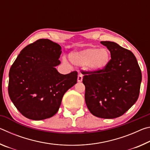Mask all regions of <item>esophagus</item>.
<instances>
[{"mask_svg":"<svg viewBox=\"0 0 150 150\" xmlns=\"http://www.w3.org/2000/svg\"><path fill=\"white\" fill-rule=\"evenodd\" d=\"M82 81H83V75H82V74L79 73L77 77V81L79 83H81V82H82Z\"/></svg>","mask_w":150,"mask_h":150,"instance_id":"1","label":"esophagus"}]
</instances>
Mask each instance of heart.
<instances>
[{
    "mask_svg": "<svg viewBox=\"0 0 150 150\" xmlns=\"http://www.w3.org/2000/svg\"><path fill=\"white\" fill-rule=\"evenodd\" d=\"M69 59L75 66H85L88 69L94 72L101 71L110 64L111 53L108 48L91 47L70 53ZM66 63V60H63Z\"/></svg>",
    "mask_w": 150,
    "mask_h": 150,
    "instance_id": "obj_1",
    "label": "heart"
}]
</instances>
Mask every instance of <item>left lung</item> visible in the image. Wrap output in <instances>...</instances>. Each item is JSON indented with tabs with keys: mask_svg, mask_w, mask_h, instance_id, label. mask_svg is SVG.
<instances>
[{
	"mask_svg": "<svg viewBox=\"0 0 150 150\" xmlns=\"http://www.w3.org/2000/svg\"><path fill=\"white\" fill-rule=\"evenodd\" d=\"M111 53V61L98 72L82 71L85 75V99L91 113L102 118H115L128 110L137 101L142 72L130 50L113 42H101Z\"/></svg>",
	"mask_w": 150,
	"mask_h": 150,
	"instance_id": "8db88e82",
	"label": "left lung"
}]
</instances>
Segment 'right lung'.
I'll return each instance as SVG.
<instances>
[{
    "mask_svg": "<svg viewBox=\"0 0 150 150\" xmlns=\"http://www.w3.org/2000/svg\"><path fill=\"white\" fill-rule=\"evenodd\" d=\"M60 45L40 39L25 47L9 71L8 95L22 115L34 120L57 113L64 94L77 83V72L61 74Z\"/></svg>",
    "mask_w": 150,
    "mask_h": 150,
    "instance_id": "add662e5",
    "label": "right lung"
}]
</instances>
